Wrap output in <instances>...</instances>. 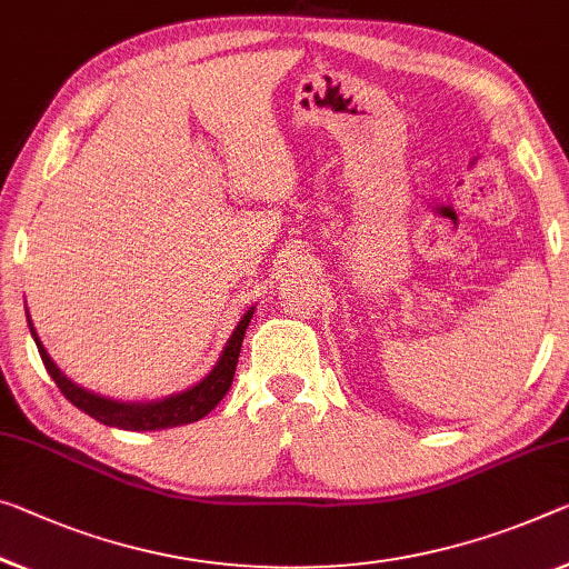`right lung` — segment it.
I'll list each match as a JSON object with an SVG mask.
<instances>
[{
	"label": "right lung",
	"mask_w": 569,
	"mask_h": 569,
	"mask_svg": "<svg viewBox=\"0 0 569 569\" xmlns=\"http://www.w3.org/2000/svg\"><path fill=\"white\" fill-rule=\"evenodd\" d=\"M251 315H254V308H251L247 315H243L239 326H236L233 336L226 343L221 361L216 363V369L206 376L203 381L196 383L193 389L182 391V395L168 397L162 401H150V405H127V401H113V399H103L99 395H91L81 387H76L71 379H66L56 363L50 361V356L42 343L34 336L30 315H28V326L30 333L38 343V351L42 363H46L48 373L52 376V381L58 383L60 395H63L73 407L81 409L93 419H99L101 425L109 427H119V430H168V427H178V425H188V422H198L200 417H206L211 409L226 397V391L231 389L233 373H236V363H239V353H241V343H243V333H247Z\"/></svg>",
	"instance_id": "add662e5"
}]
</instances>
